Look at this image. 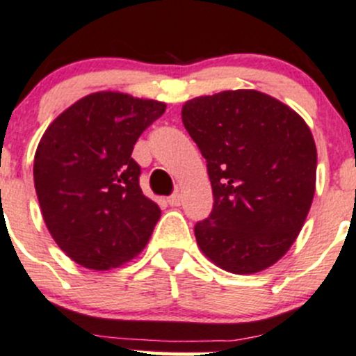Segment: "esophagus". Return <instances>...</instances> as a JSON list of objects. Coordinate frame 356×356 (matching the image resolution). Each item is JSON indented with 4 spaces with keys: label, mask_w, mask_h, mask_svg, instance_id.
I'll use <instances>...</instances> for the list:
<instances>
[{
    "label": "esophagus",
    "mask_w": 356,
    "mask_h": 356,
    "mask_svg": "<svg viewBox=\"0 0 356 356\" xmlns=\"http://www.w3.org/2000/svg\"><path fill=\"white\" fill-rule=\"evenodd\" d=\"M168 204H170V206H179V204H181V195H179L178 192H175L173 195L168 197Z\"/></svg>",
    "instance_id": "1"
}]
</instances>
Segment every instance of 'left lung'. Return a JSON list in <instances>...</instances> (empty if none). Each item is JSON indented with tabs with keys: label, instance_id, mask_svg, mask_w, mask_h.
Segmentation results:
<instances>
[{
	"label": "left lung",
	"instance_id": "8db88e82",
	"mask_svg": "<svg viewBox=\"0 0 356 356\" xmlns=\"http://www.w3.org/2000/svg\"><path fill=\"white\" fill-rule=\"evenodd\" d=\"M181 121L213 186V211L193 228L200 251L237 275L272 266L294 244L315 195L308 124L256 90L192 98Z\"/></svg>",
	"mask_w": 356,
	"mask_h": 356
}]
</instances>
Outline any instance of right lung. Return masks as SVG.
<instances>
[{
    "label": "right lung",
    "instance_id": "add662e5",
    "mask_svg": "<svg viewBox=\"0 0 356 356\" xmlns=\"http://www.w3.org/2000/svg\"><path fill=\"white\" fill-rule=\"evenodd\" d=\"M164 111L163 102L97 91L44 131L34 156V186L48 232L77 265L118 268L149 242L161 209L143 195L131 152Z\"/></svg>",
    "mask_w": 356,
    "mask_h": 356
}]
</instances>
